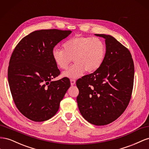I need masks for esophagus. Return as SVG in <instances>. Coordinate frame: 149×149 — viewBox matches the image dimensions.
Returning <instances> with one entry per match:
<instances>
[{
    "mask_svg": "<svg viewBox=\"0 0 149 149\" xmlns=\"http://www.w3.org/2000/svg\"><path fill=\"white\" fill-rule=\"evenodd\" d=\"M75 84V80H74V79H70V84H71V86H74Z\"/></svg>",
    "mask_w": 149,
    "mask_h": 149,
    "instance_id": "34e87169",
    "label": "esophagus"
}]
</instances>
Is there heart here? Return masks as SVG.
<instances>
[{"mask_svg": "<svg viewBox=\"0 0 149 149\" xmlns=\"http://www.w3.org/2000/svg\"><path fill=\"white\" fill-rule=\"evenodd\" d=\"M106 54L104 42L99 38L76 36L63 44V49L54 48L52 57L56 65L61 69L65 70L73 58L75 62L62 76L77 79L85 71L92 73L102 65Z\"/></svg>", "mask_w": 149, "mask_h": 149, "instance_id": "1", "label": "heart"}]
</instances>
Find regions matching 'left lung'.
Listing matches in <instances>:
<instances>
[{
  "label": "left lung",
  "mask_w": 149,
  "mask_h": 149,
  "mask_svg": "<svg viewBox=\"0 0 149 149\" xmlns=\"http://www.w3.org/2000/svg\"><path fill=\"white\" fill-rule=\"evenodd\" d=\"M95 35L105 39V59L98 70L77 80V102L85 119L93 125H105L119 117L129 105L134 65L130 51L113 37Z\"/></svg>",
  "instance_id": "left-lung-1"
}]
</instances>
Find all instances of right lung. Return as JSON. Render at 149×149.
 I'll return each instance as SVG.
<instances>
[{"label": "right lung", "mask_w": 149, "mask_h": 149, "mask_svg": "<svg viewBox=\"0 0 149 149\" xmlns=\"http://www.w3.org/2000/svg\"><path fill=\"white\" fill-rule=\"evenodd\" d=\"M72 31H36L24 37L12 54L8 81L17 108L29 119L47 120L57 112L70 87L69 79L52 81L60 74L52 50Z\"/></svg>", "instance_id": "add662e5"}]
</instances>
